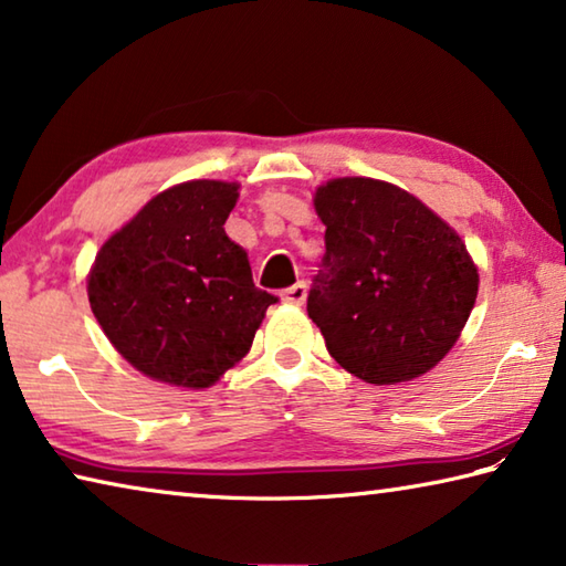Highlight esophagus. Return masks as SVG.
Returning <instances> with one entry per match:
<instances>
[{
	"label": "esophagus",
	"instance_id": "1",
	"mask_svg": "<svg viewBox=\"0 0 566 566\" xmlns=\"http://www.w3.org/2000/svg\"><path fill=\"white\" fill-rule=\"evenodd\" d=\"M282 300L286 302V304H304V300H306V284L304 282H296V284H292L290 290H284L282 292Z\"/></svg>",
	"mask_w": 566,
	"mask_h": 566
}]
</instances>
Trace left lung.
I'll use <instances>...</instances> for the list:
<instances>
[{
  "label": "left lung",
  "mask_w": 566,
  "mask_h": 566,
  "mask_svg": "<svg viewBox=\"0 0 566 566\" xmlns=\"http://www.w3.org/2000/svg\"><path fill=\"white\" fill-rule=\"evenodd\" d=\"M314 209L327 227L306 312L339 367L397 385L437 367L472 314L476 266L444 219L389 181L342 177Z\"/></svg>",
  "instance_id": "obj_1"
}]
</instances>
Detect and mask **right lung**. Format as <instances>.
Listing matches in <instances>:
<instances>
[{
  "label": "right lung",
  "instance_id": "1",
  "mask_svg": "<svg viewBox=\"0 0 566 566\" xmlns=\"http://www.w3.org/2000/svg\"><path fill=\"white\" fill-rule=\"evenodd\" d=\"M234 181L195 179L161 191L97 252L94 317L134 369L205 389L252 347L276 296L254 286L247 252L224 232Z\"/></svg>",
  "mask_w": 566,
  "mask_h": 566
}]
</instances>
